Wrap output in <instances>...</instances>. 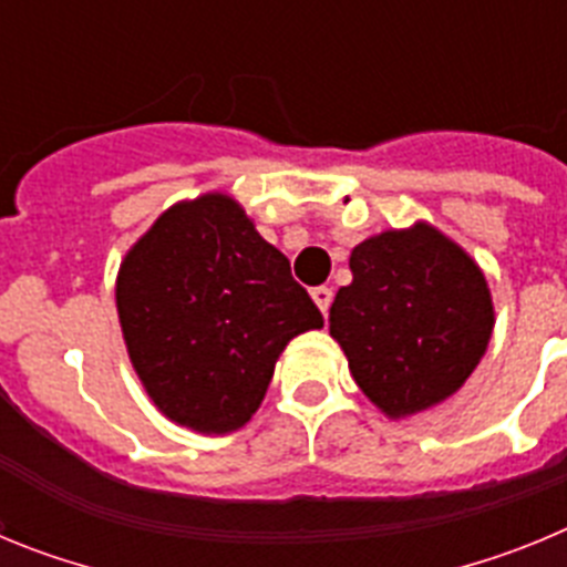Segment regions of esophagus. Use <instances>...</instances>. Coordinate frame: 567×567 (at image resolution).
<instances>
[{"mask_svg":"<svg viewBox=\"0 0 567 567\" xmlns=\"http://www.w3.org/2000/svg\"><path fill=\"white\" fill-rule=\"evenodd\" d=\"M312 300H315V303H318L320 312L327 315L329 307H332V289H329V287H315L312 289Z\"/></svg>","mask_w":567,"mask_h":567,"instance_id":"34e87169","label":"esophagus"}]
</instances>
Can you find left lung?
<instances>
[{
    "mask_svg": "<svg viewBox=\"0 0 567 567\" xmlns=\"http://www.w3.org/2000/svg\"><path fill=\"white\" fill-rule=\"evenodd\" d=\"M352 284L329 309V332L354 383L389 417L452 398L494 329L483 269L429 224L389 229L352 249Z\"/></svg>",
    "mask_w": 567,
    "mask_h": 567,
    "instance_id": "1",
    "label": "left lung"
}]
</instances>
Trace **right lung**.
<instances>
[{
	"label": "right lung",
	"mask_w": 567,
	"mask_h": 567,
	"mask_svg": "<svg viewBox=\"0 0 567 567\" xmlns=\"http://www.w3.org/2000/svg\"><path fill=\"white\" fill-rule=\"evenodd\" d=\"M115 307L150 400L202 434L247 425L289 340L323 327L287 255L224 193L175 204L135 240Z\"/></svg>",
	"instance_id": "1"
}]
</instances>
